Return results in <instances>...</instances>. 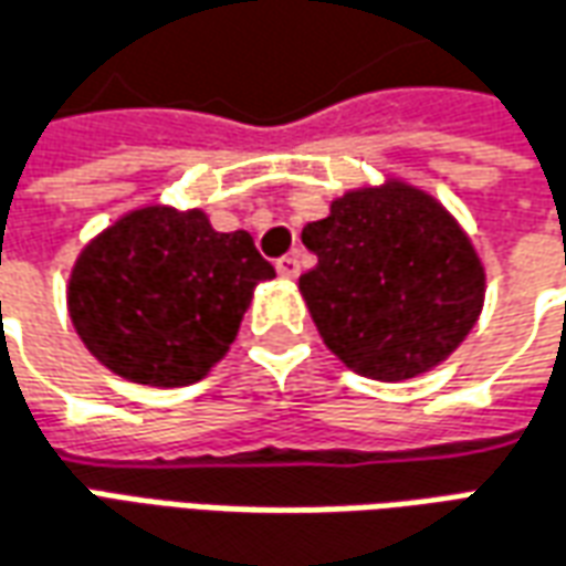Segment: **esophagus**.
Segmentation results:
<instances>
[{
    "label": "esophagus",
    "mask_w": 566,
    "mask_h": 566,
    "mask_svg": "<svg viewBox=\"0 0 566 566\" xmlns=\"http://www.w3.org/2000/svg\"><path fill=\"white\" fill-rule=\"evenodd\" d=\"M275 270H279L282 279H296V275H300V260H296L294 254L279 256V260H275Z\"/></svg>",
    "instance_id": "obj_1"
}]
</instances>
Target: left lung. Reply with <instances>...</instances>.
Segmentation results:
<instances>
[{"mask_svg": "<svg viewBox=\"0 0 566 566\" xmlns=\"http://www.w3.org/2000/svg\"><path fill=\"white\" fill-rule=\"evenodd\" d=\"M318 263L300 294L327 349L365 377H417L475 327L484 266L460 223L422 189H355L303 229Z\"/></svg>", "mask_w": 566, "mask_h": 566, "instance_id": "8db88e82", "label": "left lung"}]
</instances>
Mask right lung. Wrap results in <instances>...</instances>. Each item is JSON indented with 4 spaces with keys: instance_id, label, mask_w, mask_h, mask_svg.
Instances as JSON below:
<instances>
[{
    "instance_id": "obj_1",
    "label": "right lung",
    "mask_w": 566,
    "mask_h": 566,
    "mask_svg": "<svg viewBox=\"0 0 566 566\" xmlns=\"http://www.w3.org/2000/svg\"><path fill=\"white\" fill-rule=\"evenodd\" d=\"M254 239L214 232L201 211L140 208L78 254L66 306L88 352L144 386H189L223 358L260 282Z\"/></svg>"
}]
</instances>
